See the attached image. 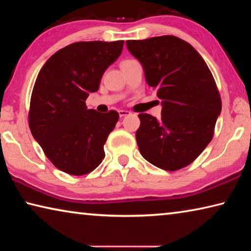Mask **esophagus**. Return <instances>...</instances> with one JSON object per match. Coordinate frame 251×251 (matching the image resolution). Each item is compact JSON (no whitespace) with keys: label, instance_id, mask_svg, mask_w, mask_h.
<instances>
[{"label":"esophagus","instance_id":"obj_1","mask_svg":"<svg viewBox=\"0 0 251 251\" xmlns=\"http://www.w3.org/2000/svg\"><path fill=\"white\" fill-rule=\"evenodd\" d=\"M118 114H120V117H124L126 115H129L130 112H128V110H118Z\"/></svg>","mask_w":251,"mask_h":251}]
</instances>
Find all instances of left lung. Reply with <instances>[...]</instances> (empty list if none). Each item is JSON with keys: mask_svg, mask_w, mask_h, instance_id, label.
I'll use <instances>...</instances> for the list:
<instances>
[{"mask_svg": "<svg viewBox=\"0 0 251 251\" xmlns=\"http://www.w3.org/2000/svg\"><path fill=\"white\" fill-rule=\"evenodd\" d=\"M147 84L161 100V118L139 114L136 141L142 156L168 172L188 166L214 136L222 100L211 72L192 45L164 35L127 41Z\"/></svg>", "mask_w": 251, "mask_h": 251, "instance_id": "1", "label": "left lung"}]
</instances>
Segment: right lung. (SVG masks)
Returning a JSON list of instances; mask_svg holds the SVG:
<instances>
[{
	"mask_svg": "<svg viewBox=\"0 0 251 251\" xmlns=\"http://www.w3.org/2000/svg\"><path fill=\"white\" fill-rule=\"evenodd\" d=\"M124 41L77 42L53 54L34 85L28 125L46 157L59 171L85 175L105 157L104 144L120 115L87 109L104 72L120 56Z\"/></svg>",
	"mask_w": 251,
	"mask_h": 251,
	"instance_id": "1",
	"label": "right lung"
}]
</instances>
